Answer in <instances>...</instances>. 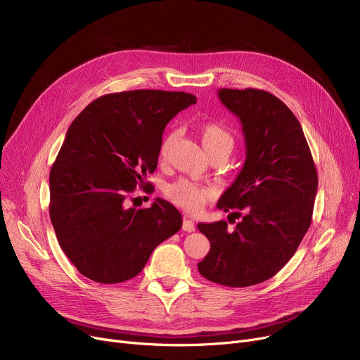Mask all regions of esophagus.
<instances>
[{
  "mask_svg": "<svg viewBox=\"0 0 360 360\" xmlns=\"http://www.w3.org/2000/svg\"><path fill=\"white\" fill-rule=\"evenodd\" d=\"M182 231L185 232H194L195 231V224L193 220H188V219H184L182 221Z\"/></svg>",
  "mask_w": 360,
  "mask_h": 360,
  "instance_id": "obj_1",
  "label": "esophagus"
}]
</instances>
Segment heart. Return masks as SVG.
Masks as SVG:
<instances>
[{"instance_id": "b5f03b06", "label": "heart", "mask_w": 360, "mask_h": 360, "mask_svg": "<svg viewBox=\"0 0 360 360\" xmlns=\"http://www.w3.org/2000/svg\"><path fill=\"white\" fill-rule=\"evenodd\" d=\"M198 134L207 155H210L212 151L216 150H226L231 153V150L233 148V136L228 128L219 122L201 124L198 128ZM175 137V132H169V134L162 139L159 146V158L162 160L169 156V151L174 144ZM165 194L175 205L181 207V209L195 213L201 210L205 202L210 200L212 190L193 181L178 179L166 186Z\"/></svg>"}]
</instances>
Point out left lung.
Returning <instances> with one entry per match:
<instances>
[{
  "mask_svg": "<svg viewBox=\"0 0 360 360\" xmlns=\"http://www.w3.org/2000/svg\"><path fill=\"white\" fill-rule=\"evenodd\" d=\"M217 94L239 118L247 146L243 167L217 209L242 219L233 231L224 220L198 223L212 247L198 271L217 285L247 288L271 278L296 252L312 221L318 175L299 121L274 94L259 89Z\"/></svg>",
  "mask_w": 360,
  "mask_h": 360,
  "instance_id": "left-lung-1",
  "label": "left lung"
}]
</instances>
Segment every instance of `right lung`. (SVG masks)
<instances>
[{
  "label": "right lung",
  "instance_id": "obj_1",
  "mask_svg": "<svg viewBox=\"0 0 360 360\" xmlns=\"http://www.w3.org/2000/svg\"><path fill=\"white\" fill-rule=\"evenodd\" d=\"M197 103L166 90L110 93L70 125L49 174V216L61 250L87 278L115 285L136 277L151 252L182 226L166 200L128 209L127 198L153 174L166 124Z\"/></svg>",
  "mask_w": 360,
  "mask_h": 360
}]
</instances>
